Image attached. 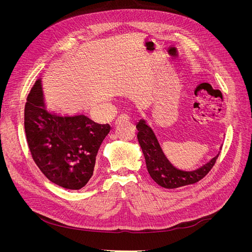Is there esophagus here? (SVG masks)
I'll return each instance as SVG.
<instances>
[{
    "instance_id": "obj_1",
    "label": "esophagus",
    "mask_w": 252,
    "mask_h": 252,
    "mask_svg": "<svg viewBox=\"0 0 252 252\" xmlns=\"http://www.w3.org/2000/svg\"><path fill=\"white\" fill-rule=\"evenodd\" d=\"M121 120H123V121H127L128 120V116H126V114H121V116L118 118V121H121Z\"/></svg>"
}]
</instances>
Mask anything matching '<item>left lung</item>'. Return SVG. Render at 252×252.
<instances>
[{
	"instance_id": "obj_1",
	"label": "left lung",
	"mask_w": 252,
	"mask_h": 252,
	"mask_svg": "<svg viewBox=\"0 0 252 252\" xmlns=\"http://www.w3.org/2000/svg\"><path fill=\"white\" fill-rule=\"evenodd\" d=\"M136 129H138V141L150 177L157 184L167 189L179 188L199 182L211 170L220 155L218 154L200 168L189 171L181 170L174 167L166 158L154 130L148 125L146 120L141 119L136 125Z\"/></svg>"
}]
</instances>
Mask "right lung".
<instances>
[{
	"label": "right lung",
	"instance_id": "obj_1",
	"mask_svg": "<svg viewBox=\"0 0 252 252\" xmlns=\"http://www.w3.org/2000/svg\"><path fill=\"white\" fill-rule=\"evenodd\" d=\"M24 126L36 166L49 181L72 190L83 188L93 177L98 148L110 131L109 124L94 123L84 114L48 110L41 79L27 96Z\"/></svg>",
	"mask_w": 252,
	"mask_h": 252
}]
</instances>
